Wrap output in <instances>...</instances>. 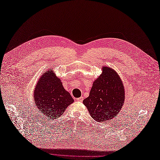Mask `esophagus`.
<instances>
[{
  "mask_svg": "<svg viewBox=\"0 0 160 160\" xmlns=\"http://www.w3.org/2000/svg\"><path fill=\"white\" fill-rule=\"evenodd\" d=\"M76 100L78 101V102H82L83 101V97L81 96L80 98H77Z\"/></svg>",
  "mask_w": 160,
  "mask_h": 160,
  "instance_id": "34e87169",
  "label": "esophagus"
}]
</instances>
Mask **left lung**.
Masks as SVG:
<instances>
[{
    "mask_svg": "<svg viewBox=\"0 0 160 160\" xmlns=\"http://www.w3.org/2000/svg\"><path fill=\"white\" fill-rule=\"evenodd\" d=\"M124 98V87L118 74L111 68L104 67L83 103L94 120L104 122L118 114Z\"/></svg>",
    "mask_w": 160,
    "mask_h": 160,
    "instance_id": "obj_1",
    "label": "left lung"
}]
</instances>
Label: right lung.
Wrapping results in <instances>:
<instances>
[{
  "label": "right lung",
  "mask_w": 160,
  "mask_h": 160,
  "mask_svg": "<svg viewBox=\"0 0 160 160\" xmlns=\"http://www.w3.org/2000/svg\"><path fill=\"white\" fill-rule=\"evenodd\" d=\"M33 98L39 111L52 120L62 115L67 107L73 102L53 71H46L40 77L34 89Z\"/></svg>",
  "instance_id": "obj_1"
}]
</instances>
